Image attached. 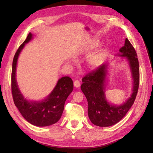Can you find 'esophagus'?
Wrapping results in <instances>:
<instances>
[{
    "mask_svg": "<svg viewBox=\"0 0 153 153\" xmlns=\"http://www.w3.org/2000/svg\"><path fill=\"white\" fill-rule=\"evenodd\" d=\"M74 84L75 87L78 88L80 86V82L79 81V80H75L74 82Z\"/></svg>",
    "mask_w": 153,
    "mask_h": 153,
    "instance_id": "esophagus-1",
    "label": "esophagus"
}]
</instances>
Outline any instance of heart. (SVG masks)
<instances>
[{
  "instance_id": "1",
  "label": "heart",
  "mask_w": 153,
  "mask_h": 153,
  "mask_svg": "<svg viewBox=\"0 0 153 153\" xmlns=\"http://www.w3.org/2000/svg\"><path fill=\"white\" fill-rule=\"evenodd\" d=\"M98 45V42L97 41H94L93 42L91 45H90L88 48L87 50H92V49L94 48L97 47ZM103 61H104V52L102 51H98L97 53H95L94 54L90 56L88 59V64L89 65L92 67V68H95V67H97L101 64Z\"/></svg>"
}]
</instances>
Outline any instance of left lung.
<instances>
[{
  "mask_svg": "<svg viewBox=\"0 0 153 153\" xmlns=\"http://www.w3.org/2000/svg\"><path fill=\"white\" fill-rule=\"evenodd\" d=\"M122 56L129 61L134 79L133 93L123 105H112L107 102L105 96V79L107 64H102L89 72L82 78L81 90L86 97L88 108V113L91 122L99 127H108L118 123L128 112L135 101L140 82L138 59L135 48L128 38L125 45L120 49Z\"/></svg>",
  "mask_w": 153,
  "mask_h": 153,
  "instance_id": "left-lung-1",
  "label": "left lung"
}]
</instances>
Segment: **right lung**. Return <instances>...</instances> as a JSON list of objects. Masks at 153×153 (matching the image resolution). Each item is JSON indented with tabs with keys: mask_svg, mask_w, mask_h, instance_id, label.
Here are the masks:
<instances>
[{
	"mask_svg": "<svg viewBox=\"0 0 153 153\" xmlns=\"http://www.w3.org/2000/svg\"><path fill=\"white\" fill-rule=\"evenodd\" d=\"M32 35L29 33L25 40L19 46L14 56L11 73V92L13 99L22 115L32 125L48 126L60 120L63 112L64 105L68 96L74 89V83L71 77L65 76L59 79L55 89L46 99L42 102H29L25 100L18 88L15 72L17 59L25 44L32 39Z\"/></svg>",
	"mask_w": 153,
	"mask_h": 153,
	"instance_id": "1",
	"label": "right lung"
}]
</instances>
